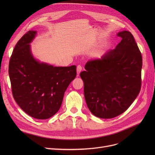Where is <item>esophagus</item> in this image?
Listing matches in <instances>:
<instances>
[{"label": "esophagus", "instance_id": "34e87169", "mask_svg": "<svg viewBox=\"0 0 155 155\" xmlns=\"http://www.w3.org/2000/svg\"><path fill=\"white\" fill-rule=\"evenodd\" d=\"M81 70H82V67L81 66V65H78V67H77V74H78V76L79 75V74H80V72H81Z\"/></svg>", "mask_w": 155, "mask_h": 155}]
</instances>
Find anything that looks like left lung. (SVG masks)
I'll use <instances>...</instances> for the list:
<instances>
[{
	"label": "left lung",
	"mask_w": 155,
	"mask_h": 155,
	"mask_svg": "<svg viewBox=\"0 0 155 155\" xmlns=\"http://www.w3.org/2000/svg\"><path fill=\"white\" fill-rule=\"evenodd\" d=\"M120 43L101 59L91 60L80 73L88 109L100 118L122 114L141 89L142 57L132 34H118Z\"/></svg>",
	"instance_id": "obj_1"
}]
</instances>
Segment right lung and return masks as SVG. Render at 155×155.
Returning a JSON list of instances; mask_svg holds the SVG:
<instances>
[{"label": "right lung", "mask_w": 155, "mask_h": 155, "mask_svg": "<svg viewBox=\"0 0 155 155\" xmlns=\"http://www.w3.org/2000/svg\"><path fill=\"white\" fill-rule=\"evenodd\" d=\"M35 31H28L17 43L9 62L13 96L26 114L39 120L53 116L61 106L64 92L76 76V66L57 67L40 63L29 45Z\"/></svg>", "instance_id": "add662e5"}]
</instances>
